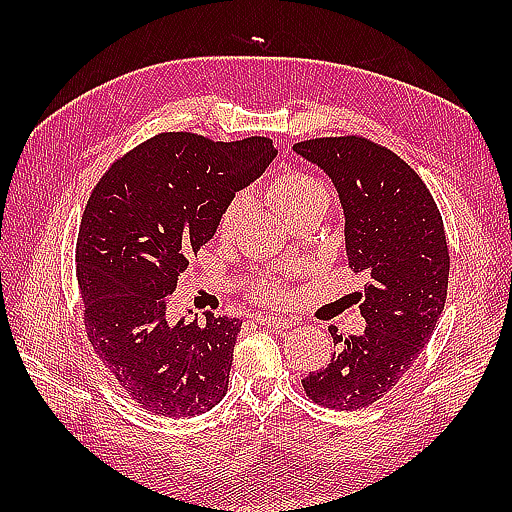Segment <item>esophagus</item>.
Here are the masks:
<instances>
[{"label":"esophagus","mask_w":512,"mask_h":512,"mask_svg":"<svg viewBox=\"0 0 512 512\" xmlns=\"http://www.w3.org/2000/svg\"><path fill=\"white\" fill-rule=\"evenodd\" d=\"M255 323L266 325V328H273V330H288L297 325L295 319H286V317H255Z\"/></svg>","instance_id":"34e87169"}]
</instances>
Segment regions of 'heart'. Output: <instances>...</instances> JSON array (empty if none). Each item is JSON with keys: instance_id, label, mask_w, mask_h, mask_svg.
<instances>
[{"instance_id": "heart-1", "label": "heart", "mask_w": 512, "mask_h": 512, "mask_svg": "<svg viewBox=\"0 0 512 512\" xmlns=\"http://www.w3.org/2000/svg\"><path fill=\"white\" fill-rule=\"evenodd\" d=\"M266 198L275 206V211L284 215L288 222L292 217H297L306 211H314V209L328 211L330 206V191L325 187V182L306 171L279 173L277 178L268 182ZM248 206L250 202L242 193L228 200L224 204V209L220 211V217H217V235L222 239H231L237 233L239 224L244 222ZM244 292L246 297L253 299L255 303H262V306H268V308H279L281 303H286L288 299L286 277L257 275L244 286Z\"/></svg>"}]
</instances>
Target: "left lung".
Masks as SVG:
<instances>
[{"mask_svg":"<svg viewBox=\"0 0 512 512\" xmlns=\"http://www.w3.org/2000/svg\"><path fill=\"white\" fill-rule=\"evenodd\" d=\"M295 151L332 178L350 268L367 275L365 332L330 328L336 352L301 380L303 394L328 409H363L396 387L436 330L451 270L442 215L418 173L365 136L310 138Z\"/></svg>","mask_w":512,"mask_h":512,"instance_id":"left-lung-1","label":"left lung"}]
</instances>
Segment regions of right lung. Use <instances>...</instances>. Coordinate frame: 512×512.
<instances>
[{"label":"right lung","mask_w":512,"mask_h":512,"mask_svg":"<svg viewBox=\"0 0 512 512\" xmlns=\"http://www.w3.org/2000/svg\"><path fill=\"white\" fill-rule=\"evenodd\" d=\"M273 140L217 143L162 132L118 156L92 189L76 237L85 336L101 365L149 413L191 418L228 389L242 321H167V295L213 237L233 195L275 158Z\"/></svg>","instance_id":"add662e5"}]
</instances>
